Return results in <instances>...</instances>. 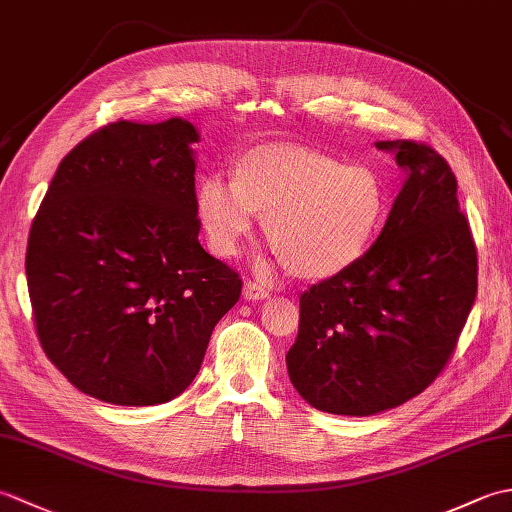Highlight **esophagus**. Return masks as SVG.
Here are the masks:
<instances>
[{
    "instance_id": "34e87169",
    "label": "esophagus",
    "mask_w": 512,
    "mask_h": 512,
    "mask_svg": "<svg viewBox=\"0 0 512 512\" xmlns=\"http://www.w3.org/2000/svg\"><path fill=\"white\" fill-rule=\"evenodd\" d=\"M268 297V290L262 286V284H257V281H246L244 284V299L246 301H259V299H266Z\"/></svg>"
}]
</instances>
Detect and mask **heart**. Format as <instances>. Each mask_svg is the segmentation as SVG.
Instances as JSON below:
<instances>
[{
    "label": "heart",
    "instance_id": "b5f03b06",
    "mask_svg": "<svg viewBox=\"0 0 512 512\" xmlns=\"http://www.w3.org/2000/svg\"><path fill=\"white\" fill-rule=\"evenodd\" d=\"M387 211V193L365 165L303 147H257L233 162V182L206 176L195 215L211 253L235 257L257 215L288 273L328 279L361 259Z\"/></svg>",
    "mask_w": 512,
    "mask_h": 512
}]
</instances>
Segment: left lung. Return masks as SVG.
Segmentation results:
<instances>
[{"label": "left lung", "mask_w": 512, "mask_h": 512, "mask_svg": "<svg viewBox=\"0 0 512 512\" xmlns=\"http://www.w3.org/2000/svg\"><path fill=\"white\" fill-rule=\"evenodd\" d=\"M376 147L394 151L407 180L374 246L299 297L286 354L299 396L336 416H372L422 394L477 295V250L449 162L416 140Z\"/></svg>", "instance_id": "8db88e82"}]
</instances>
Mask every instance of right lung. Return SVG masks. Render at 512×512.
<instances>
[{
  "mask_svg": "<svg viewBox=\"0 0 512 512\" xmlns=\"http://www.w3.org/2000/svg\"><path fill=\"white\" fill-rule=\"evenodd\" d=\"M195 127L116 121L81 140L32 220L26 277L43 352L83 394L160 405L198 376L242 295L198 242Z\"/></svg>",
  "mask_w": 512,
  "mask_h": 512,
  "instance_id": "add662e5",
  "label": "right lung"
}]
</instances>
